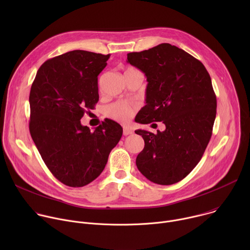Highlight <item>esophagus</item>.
<instances>
[{
  "mask_svg": "<svg viewBox=\"0 0 250 250\" xmlns=\"http://www.w3.org/2000/svg\"><path fill=\"white\" fill-rule=\"evenodd\" d=\"M123 133H124V135H129V134H132L133 133V131L131 130V129H129V128H127V127H124V130H123Z\"/></svg>",
  "mask_w": 250,
  "mask_h": 250,
  "instance_id": "34e87169",
  "label": "esophagus"
}]
</instances>
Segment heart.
<instances>
[{
  "label": "heart",
  "instance_id": "b5f03b06",
  "mask_svg": "<svg viewBox=\"0 0 250 250\" xmlns=\"http://www.w3.org/2000/svg\"><path fill=\"white\" fill-rule=\"evenodd\" d=\"M133 71H137V70L135 68L128 67V68H126L125 73L133 72ZM135 111H136L135 104L128 103V102L120 101V102H116V103L112 104L110 106H108L105 110V113L110 118H112L116 121L126 123L133 117Z\"/></svg>",
  "mask_w": 250,
  "mask_h": 250
}]
</instances>
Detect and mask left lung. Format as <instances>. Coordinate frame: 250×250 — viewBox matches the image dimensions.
Instances as JSON below:
<instances>
[{
  "instance_id": "1",
  "label": "left lung",
  "mask_w": 250,
  "mask_h": 250,
  "mask_svg": "<svg viewBox=\"0 0 250 250\" xmlns=\"http://www.w3.org/2000/svg\"><path fill=\"white\" fill-rule=\"evenodd\" d=\"M127 62L148 82L137 123L162 122L166 126L155 134L135 130L145 140L136 166L153 183L175 184L196 167L211 136L217 98L209 74L200 60L169 43L130 52Z\"/></svg>"
}]
</instances>
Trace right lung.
I'll return each mask as SVG.
<instances>
[{
	"label": "right lung",
	"mask_w": 250,
	"mask_h": 250,
	"mask_svg": "<svg viewBox=\"0 0 250 250\" xmlns=\"http://www.w3.org/2000/svg\"><path fill=\"white\" fill-rule=\"evenodd\" d=\"M110 54L69 51L45 61L30 88L29 131L61 183L83 187L103 172L123 127L105 120L92 132L80 120L99 101L98 76Z\"/></svg>",
	"instance_id": "add662e5"
}]
</instances>
